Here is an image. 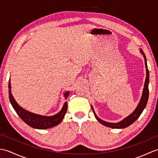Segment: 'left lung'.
<instances>
[{"mask_svg": "<svg viewBox=\"0 0 158 158\" xmlns=\"http://www.w3.org/2000/svg\"><path fill=\"white\" fill-rule=\"evenodd\" d=\"M140 53L143 56L144 60H145V64L146 67V79H145V84H144V88H143V91L142 94V96L140 98V101L137 105L136 108L134 111L129 115L128 116H127L125 117L123 119L122 121H120L119 122L117 123H111V122H105L102 119L96 115V114L95 113V110L94 109L92 105V109L94 112V116L96 118V119L98 121V122L102 124V125L111 127V128H116V129H122V128H125V127H128L130 126L131 124H132L135 121L139 118V116L140 115L143 111V110L145 109V106L147 105V101H148V98H149V72L148 68H147V59L145 53H144L143 51L140 49Z\"/></svg>", "mask_w": 158, "mask_h": 158, "instance_id": "1", "label": "left lung"}]
</instances>
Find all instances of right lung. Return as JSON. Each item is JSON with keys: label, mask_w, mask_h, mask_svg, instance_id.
<instances>
[{"label": "right lung", "mask_w": 158, "mask_h": 158, "mask_svg": "<svg viewBox=\"0 0 158 158\" xmlns=\"http://www.w3.org/2000/svg\"><path fill=\"white\" fill-rule=\"evenodd\" d=\"M11 79H9V97L10 102H11L13 108L14 109L17 114L19 116L23 122H24L27 125L31 126L33 128L40 129V130H45L50 128V127H54L62 122L64 117L67 110V107H68V103L66 101L64 103L62 109L60 111L55 114L54 115L52 116H45L41 115H38L28 111V110L23 109L22 106H20L18 102L15 101V98H13L11 93ZM70 92H66L64 94L65 100L68 98Z\"/></svg>", "instance_id": "1"}]
</instances>
